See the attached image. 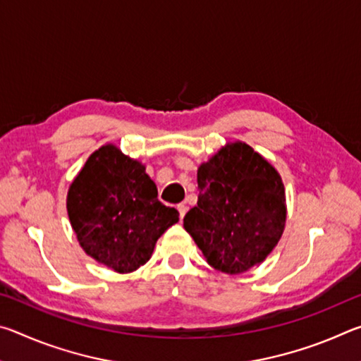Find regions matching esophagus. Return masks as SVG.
Returning <instances> with one entry per match:
<instances>
[{
	"label": "esophagus",
	"mask_w": 361,
	"mask_h": 361,
	"mask_svg": "<svg viewBox=\"0 0 361 361\" xmlns=\"http://www.w3.org/2000/svg\"><path fill=\"white\" fill-rule=\"evenodd\" d=\"M178 212H180V218L183 219V218H185V215H186V212H188V205L186 204H180L178 205Z\"/></svg>",
	"instance_id": "obj_1"
}]
</instances>
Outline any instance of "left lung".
Masks as SVG:
<instances>
[{
    "mask_svg": "<svg viewBox=\"0 0 361 361\" xmlns=\"http://www.w3.org/2000/svg\"><path fill=\"white\" fill-rule=\"evenodd\" d=\"M197 185V205L183 226L207 262L235 276L264 261L286 221L285 188L272 164L247 143H228L200 164Z\"/></svg>",
    "mask_w": 361,
    "mask_h": 361,
    "instance_id": "left-lung-1",
    "label": "left lung"
}]
</instances>
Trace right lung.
I'll list each match as a JSON object with an SVG mask.
<instances>
[{
  "mask_svg": "<svg viewBox=\"0 0 361 361\" xmlns=\"http://www.w3.org/2000/svg\"><path fill=\"white\" fill-rule=\"evenodd\" d=\"M66 210L84 252L119 274L143 266L180 216L157 199L143 164L111 143L92 152L73 180Z\"/></svg>",
  "mask_w": 361,
  "mask_h": 361,
  "instance_id": "obj_1",
  "label": "right lung"
}]
</instances>
